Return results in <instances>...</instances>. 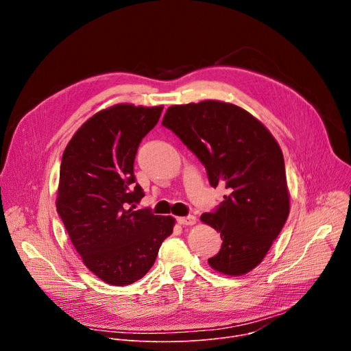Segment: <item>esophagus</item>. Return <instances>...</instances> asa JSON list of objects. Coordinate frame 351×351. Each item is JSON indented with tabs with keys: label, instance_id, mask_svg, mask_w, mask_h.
<instances>
[{
	"label": "esophagus",
	"instance_id": "obj_1",
	"mask_svg": "<svg viewBox=\"0 0 351 351\" xmlns=\"http://www.w3.org/2000/svg\"><path fill=\"white\" fill-rule=\"evenodd\" d=\"M178 222H179V225H183V226L194 225V223H195V217H193V215H187V217H180V218H178Z\"/></svg>",
	"mask_w": 351,
	"mask_h": 351
}]
</instances>
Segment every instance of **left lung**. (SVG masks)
Returning a JSON list of instances; mask_svg holds the SVG:
<instances>
[{
  "instance_id": "8db88e82",
  "label": "left lung",
  "mask_w": 351,
  "mask_h": 351,
  "mask_svg": "<svg viewBox=\"0 0 351 351\" xmlns=\"http://www.w3.org/2000/svg\"><path fill=\"white\" fill-rule=\"evenodd\" d=\"M162 126L204 165L213 187L229 191L214 211L202 215L222 239L208 264L230 276L250 272L263 261L289 215L279 144L253 115L214 99L169 107Z\"/></svg>"
}]
</instances>
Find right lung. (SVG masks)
<instances>
[{
    "label": "right lung",
    "instance_id": "right-lung-1",
    "mask_svg": "<svg viewBox=\"0 0 351 351\" xmlns=\"http://www.w3.org/2000/svg\"><path fill=\"white\" fill-rule=\"evenodd\" d=\"M164 107L118 104L91 117L66 145L57 211L84 265L114 286L141 279L172 233V217L148 208L133 172L137 148Z\"/></svg>",
    "mask_w": 351,
    "mask_h": 351
}]
</instances>
